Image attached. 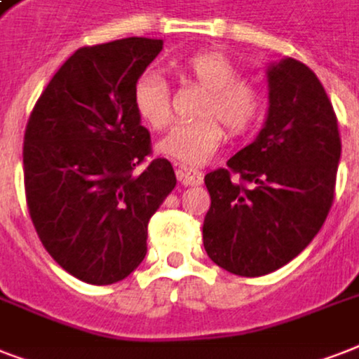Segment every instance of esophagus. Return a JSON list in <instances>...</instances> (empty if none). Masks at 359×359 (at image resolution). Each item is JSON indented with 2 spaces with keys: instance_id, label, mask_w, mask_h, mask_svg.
<instances>
[{
  "instance_id": "1",
  "label": "esophagus",
  "mask_w": 359,
  "mask_h": 359,
  "mask_svg": "<svg viewBox=\"0 0 359 359\" xmlns=\"http://www.w3.org/2000/svg\"><path fill=\"white\" fill-rule=\"evenodd\" d=\"M177 179L184 186H199L203 182V173L186 165H177Z\"/></svg>"
}]
</instances>
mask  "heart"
I'll use <instances>...</instances> for the list:
<instances>
[{
    "label": "heart",
    "mask_w": 359,
    "mask_h": 359,
    "mask_svg": "<svg viewBox=\"0 0 359 359\" xmlns=\"http://www.w3.org/2000/svg\"><path fill=\"white\" fill-rule=\"evenodd\" d=\"M182 74L205 89L196 121L175 124L169 134L158 143V151L180 163L201 165L210 160L224 140V130L242 134L255 123L262 109V97L250 81L238 80L235 63L222 53L205 52L182 63ZM134 108L141 121L151 128L160 130L169 123L168 83L156 72H147L135 81Z\"/></svg>",
    "instance_id": "heart-1"
}]
</instances>
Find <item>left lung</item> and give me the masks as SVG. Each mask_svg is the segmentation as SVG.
<instances>
[{"label":"left lung","mask_w":359,"mask_h":359,"mask_svg":"<svg viewBox=\"0 0 359 359\" xmlns=\"http://www.w3.org/2000/svg\"><path fill=\"white\" fill-rule=\"evenodd\" d=\"M266 81L261 132L227 169L205 175V250L218 266L245 278L285 266L315 238L334 201L341 158L337 117L315 72L283 57L268 65Z\"/></svg>","instance_id":"8db88e82"}]
</instances>
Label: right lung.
<instances>
[{
  "label": "right lung",
  "instance_id": "obj_1",
  "mask_svg": "<svg viewBox=\"0 0 359 359\" xmlns=\"http://www.w3.org/2000/svg\"><path fill=\"white\" fill-rule=\"evenodd\" d=\"M163 41L128 36L76 50L36 100L24 135L27 207L42 245L74 278L111 285L145 259L147 225L177 184L134 108Z\"/></svg>",
  "mask_w": 359,
  "mask_h": 359
}]
</instances>
